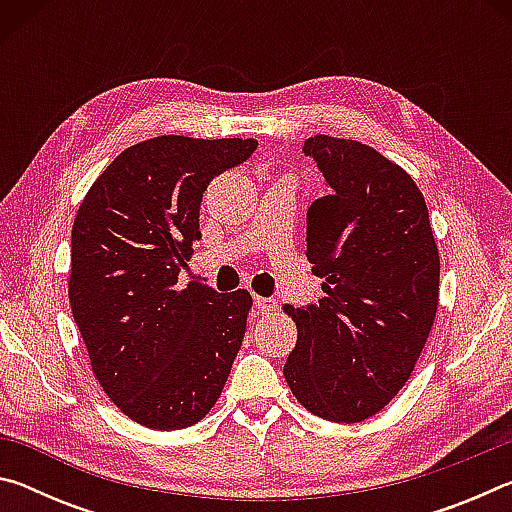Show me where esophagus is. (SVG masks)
<instances>
[{
	"label": "esophagus",
	"mask_w": 512,
	"mask_h": 512,
	"mask_svg": "<svg viewBox=\"0 0 512 512\" xmlns=\"http://www.w3.org/2000/svg\"><path fill=\"white\" fill-rule=\"evenodd\" d=\"M253 302H255V309L259 311V314H268V311H275V307H277V302L273 298L255 296Z\"/></svg>",
	"instance_id": "esophagus-1"
}]
</instances>
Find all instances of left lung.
Returning a JSON list of instances; mask_svg holds the SVG:
<instances>
[{
	"instance_id": "obj_1",
	"label": "left lung",
	"mask_w": 512,
	"mask_h": 512,
	"mask_svg": "<svg viewBox=\"0 0 512 512\" xmlns=\"http://www.w3.org/2000/svg\"><path fill=\"white\" fill-rule=\"evenodd\" d=\"M329 187L307 212V259L325 298L302 309L284 379L318 418L361 422L400 393L438 309L440 259L413 178L372 146H302Z\"/></svg>"
}]
</instances>
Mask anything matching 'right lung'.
<instances>
[{"label": "right lung", "mask_w": 512, "mask_h": 512, "mask_svg": "<svg viewBox=\"0 0 512 512\" xmlns=\"http://www.w3.org/2000/svg\"><path fill=\"white\" fill-rule=\"evenodd\" d=\"M257 140L162 135L131 146L94 180L72 228L69 305L92 372L117 409L149 429L192 427L219 400L253 298L178 273L201 239L214 176Z\"/></svg>", "instance_id": "1"}]
</instances>
